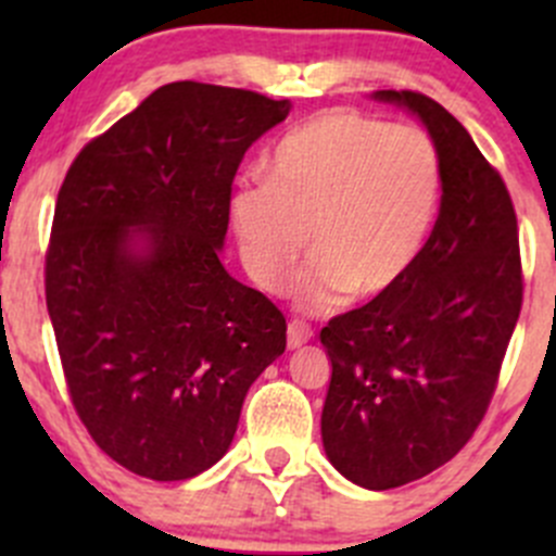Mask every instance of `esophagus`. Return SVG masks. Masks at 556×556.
<instances>
[{"mask_svg": "<svg viewBox=\"0 0 556 556\" xmlns=\"http://www.w3.org/2000/svg\"><path fill=\"white\" fill-rule=\"evenodd\" d=\"M309 339H312L309 325L295 323V319L288 325V346H290V350H299V346H304Z\"/></svg>", "mask_w": 556, "mask_h": 556, "instance_id": "esophagus-1", "label": "esophagus"}]
</instances>
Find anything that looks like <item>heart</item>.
<instances>
[{
	"instance_id": "1",
	"label": "heart",
	"mask_w": 556,
	"mask_h": 556,
	"mask_svg": "<svg viewBox=\"0 0 556 556\" xmlns=\"http://www.w3.org/2000/svg\"><path fill=\"white\" fill-rule=\"evenodd\" d=\"M441 204V159L414 126L355 110H328L290 128L266 159V179L231 195V226L244 271L261 290L293 285L295 304L319 314L350 295H390L422 255Z\"/></svg>"
}]
</instances>
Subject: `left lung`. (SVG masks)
Instances as JSON below:
<instances>
[{"mask_svg":"<svg viewBox=\"0 0 556 556\" xmlns=\"http://www.w3.org/2000/svg\"><path fill=\"white\" fill-rule=\"evenodd\" d=\"M377 102L419 117L441 159V210L408 277L319 330L330 357L323 446L344 479L392 490L468 444L521 309L511 195L463 123L414 91Z\"/></svg>","mask_w":556,"mask_h":556,"instance_id":"8db88e82","label":"left lung"}]
</instances>
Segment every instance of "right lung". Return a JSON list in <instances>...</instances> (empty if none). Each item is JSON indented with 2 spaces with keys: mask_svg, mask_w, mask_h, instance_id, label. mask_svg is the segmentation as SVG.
I'll return each mask as SVG.
<instances>
[{
  "mask_svg": "<svg viewBox=\"0 0 556 556\" xmlns=\"http://www.w3.org/2000/svg\"><path fill=\"white\" fill-rule=\"evenodd\" d=\"M288 112V99L169 83L91 139L59 190L45 299L72 406L144 479L212 468L288 344L282 312L220 263L239 164Z\"/></svg>",
  "mask_w": 556,
  "mask_h": 556,
  "instance_id": "obj_1",
  "label": "right lung"
}]
</instances>
